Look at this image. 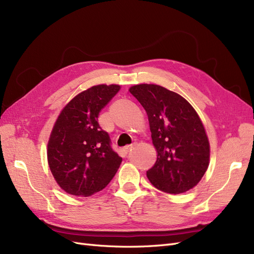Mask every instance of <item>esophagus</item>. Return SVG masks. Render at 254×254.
<instances>
[{
    "label": "esophagus",
    "mask_w": 254,
    "mask_h": 254,
    "mask_svg": "<svg viewBox=\"0 0 254 254\" xmlns=\"http://www.w3.org/2000/svg\"><path fill=\"white\" fill-rule=\"evenodd\" d=\"M132 147H133L132 145H128V146H126V147H125V152H126V154H128V153L130 152V150L132 149Z\"/></svg>",
    "instance_id": "obj_1"
}]
</instances>
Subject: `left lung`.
Returning a JSON list of instances; mask_svg holds the SVG:
<instances>
[{
	"label": "left lung",
	"instance_id": "1",
	"mask_svg": "<svg viewBox=\"0 0 254 254\" xmlns=\"http://www.w3.org/2000/svg\"><path fill=\"white\" fill-rule=\"evenodd\" d=\"M129 92L146 111L157 160L146 175L163 192L195 187L209 164L210 146L200 116L175 92L157 84H136Z\"/></svg>",
	"mask_w": 254,
	"mask_h": 254
}]
</instances>
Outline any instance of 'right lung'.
I'll list each match as a JSON object with an SVG mask.
<instances>
[{"instance_id":"obj_1","label":"right lung","mask_w":254,"mask_h":254,"mask_svg":"<svg viewBox=\"0 0 254 254\" xmlns=\"http://www.w3.org/2000/svg\"><path fill=\"white\" fill-rule=\"evenodd\" d=\"M121 90L118 84H99L79 93L54 123L48 141V164L66 193L90 196L114 177L122 158L110 146L98 115Z\"/></svg>"}]
</instances>
